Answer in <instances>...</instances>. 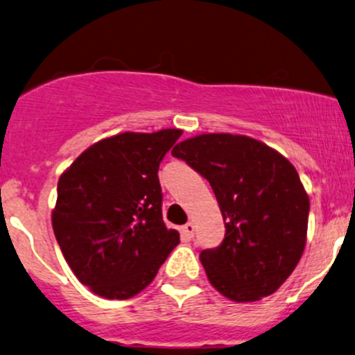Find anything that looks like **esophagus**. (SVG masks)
Returning <instances> with one entry per match:
<instances>
[{
    "label": "esophagus",
    "mask_w": 355,
    "mask_h": 355,
    "mask_svg": "<svg viewBox=\"0 0 355 355\" xmlns=\"http://www.w3.org/2000/svg\"><path fill=\"white\" fill-rule=\"evenodd\" d=\"M181 234H182V238H186V240H191V238L194 236V225H193V223H186V225L181 228Z\"/></svg>",
    "instance_id": "obj_1"
}]
</instances>
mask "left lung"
Returning <instances> with one entry per match:
<instances>
[{"label":"left lung","mask_w":355,"mask_h":355,"mask_svg":"<svg viewBox=\"0 0 355 355\" xmlns=\"http://www.w3.org/2000/svg\"><path fill=\"white\" fill-rule=\"evenodd\" d=\"M209 181L225 220V240L199 254L209 284L233 302H257L292 275L306 243L309 194L297 169L261 141L199 134L174 146Z\"/></svg>","instance_id":"left-lung-1"}]
</instances>
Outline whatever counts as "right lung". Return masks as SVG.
<instances>
[{
  "mask_svg": "<svg viewBox=\"0 0 355 355\" xmlns=\"http://www.w3.org/2000/svg\"><path fill=\"white\" fill-rule=\"evenodd\" d=\"M181 129L122 132L92 144L58 179L51 226L75 277L95 295L127 300L179 245L162 221L157 171Z\"/></svg>",
  "mask_w": 355,
  "mask_h": 355,
  "instance_id": "right-lung-1",
  "label": "right lung"
}]
</instances>
